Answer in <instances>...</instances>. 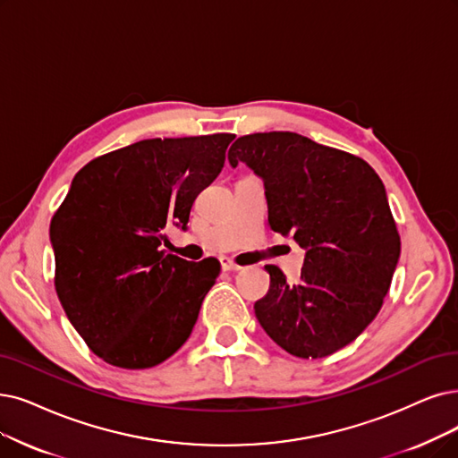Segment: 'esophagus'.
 I'll use <instances>...</instances> for the list:
<instances>
[{
    "mask_svg": "<svg viewBox=\"0 0 458 458\" xmlns=\"http://www.w3.org/2000/svg\"><path fill=\"white\" fill-rule=\"evenodd\" d=\"M219 265H222V270L225 272H234V270H241V267L233 263L229 258H219Z\"/></svg>",
    "mask_w": 458,
    "mask_h": 458,
    "instance_id": "34e87169",
    "label": "esophagus"
}]
</instances>
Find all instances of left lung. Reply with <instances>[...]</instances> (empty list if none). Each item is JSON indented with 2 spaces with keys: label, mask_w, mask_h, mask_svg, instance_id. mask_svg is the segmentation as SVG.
<instances>
[{
  "label": "left lung",
  "mask_w": 458,
  "mask_h": 458,
  "mask_svg": "<svg viewBox=\"0 0 458 458\" xmlns=\"http://www.w3.org/2000/svg\"><path fill=\"white\" fill-rule=\"evenodd\" d=\"M229 163L263 180L272 231L306 250L299 284L265 267L255 318L291 355H333L374 321L400 258L386 186L367 161L291 131L236 139Z\"/></svg>",
  "instance_id": "1"
}]
</instances>
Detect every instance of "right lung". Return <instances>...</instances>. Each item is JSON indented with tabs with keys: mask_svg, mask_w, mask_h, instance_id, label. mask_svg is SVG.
I'll return each instance as SVG.
<instances>
[{
	"mask_svg": "<svg viewBox=\"0 0 458 458\" xmlns=\"http://www.w3.org/2000/svg\"><path fill=\"white\" fill-rule=\"evenodd\" d=\"M234 139H148L96 157L71 182L50 222L56 293L71 325L113 367L140 370L190 338L219 263L161 250L188 229L199 191L222 171Z\"/></svg>",
	"mask_w": 458,
	"mask_h": 458,
	"instance_id": "add662e5",
	"label": "right lung"
}]
</instances>
